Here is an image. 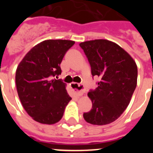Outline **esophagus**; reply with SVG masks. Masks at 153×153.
<instances>
[{
    "instance_id": "esophagus-1",
    "label": "esophagus",
    "mask_w": 153,
    "mask_h": 153,
    "mask_svg": "<svg viewBox=\"0 0 153 153\" xmlns=\"http://www.w3.org/2000/svg\"><path fill=\"white\" fill-rule=\"evenodd\" d=\"M72 90H74V91L76 93L77 96L80 97V96H83V94L86 92V89H85V86L83 84H79V83H73L70 85Z\"/></svg>"
}]
</instances>
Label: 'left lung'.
Wrapping results in <instances>:
<instances>
[{"mask_svg": "<svg viewBox=\"0 0 153 153\" xmlns=\"http://www.w3.org/2000/svg\"><path fill=\"white\" fill-rule=\"evenodd\" d=\"M88 59L93 76L100 81L90 90L93 106L83 113L86 122L106 125L114 122L129 104L137 84L136 62L122 47L107 40H94L79 44Z\"/></svg>", "mask_w": 153, "mask_h": 153, "instance_id": "1", "label": "left lung"}]
</instances>
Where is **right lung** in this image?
<instances>
[{"instance_id": "obj_1", "label": "right lung", "mask_w": 153, "mask_h": 153, "mask_svg": "<svg viewBox=\"0 0 153 153\" xmlns=\"http://www.w3.org/2000/svg\"><path fill=\"white\" fill-rule=\"evenodd\" d=\"M75 42L47 40L33 47L19 63L16 86L23 107L30 117L43 124H54L63 116L71 100L61 79L60 63Z\"/></svg>"}]
</instances>
